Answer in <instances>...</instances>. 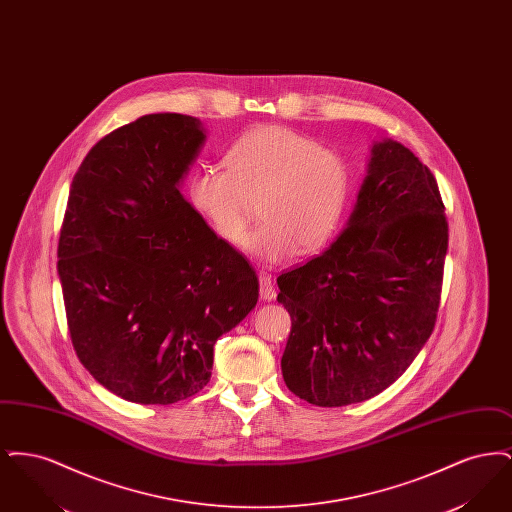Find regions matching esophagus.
<instances>
[{
  "instance_id": "34e87169",
  "label": "esophagus",
  "mask_w": 512,
  "mask_h": 512,
  "mask_svg": "<svg viewBox=\"0 0 512 512\" xmlns=\"http://www.w3.org/2000/svg\"><path fill=\"white\" fill-rule=\"evenodd\" d=\"M259 293H261V299L265 301H272L276 297L272 276L268 272H259Z\"/></svg>"
}]
</instances>
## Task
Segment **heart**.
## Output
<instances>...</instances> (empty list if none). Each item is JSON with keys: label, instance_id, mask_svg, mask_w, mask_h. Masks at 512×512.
Listing matches in <instances>:
<instances>
[{"label": "heart", "instance_id": "1", "mask_svg": "<svg viewBox=\"0 0 512 512\" xmlns=\"http://www.w3.org/2000/svg\"><path fill=\"white\" fill-rule=\"evenodd\" d=\"M224 165H201L186 184L195 213L222 242H244L251 201H257L261 222L247 245L267 265L288 263L299 249L317 251L340 228L353 174L347 159L317 138L286 126H259L228 146Z\"/></svg>", "mask_w": 512, "mask_h": 512}]
</instances>
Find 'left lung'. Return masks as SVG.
I'll return each instance as SVG.
<instances>
[{"mask_svg":"<svg viewBox=\"0 0 512 512\" xmlns=\"http://www.w3.org/2000/svg\"><path fill=\"white\" fill-rule=\"evenodd\" d=\"M447 242L434 174L399 142H376L338 240L276 280L292 317L290 391L343 407L391 386L434 332Z\"/></svg>","mask_w":512,"mask_h":512,"instance_id":"1","label":"left lung"}]
</instances>
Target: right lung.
<instances>
[{"label": "right lung", "instance_id": "add662e5", "mask_svg": "<svg viewBox=\"0 0 512 512\" xmlns=\"http://www.w3.org/2000/svg\"><path fill=\"white\" fill-rule=\"evenodd\" d=\"M203 140L194 117L146 115L101 138L71 184L57 270L74 351L132 403L203 390L215 341L259 299L249 261L178 190Z\"/></svg>", "mask_w": 512, "mask_h": 512}]
</instances>
